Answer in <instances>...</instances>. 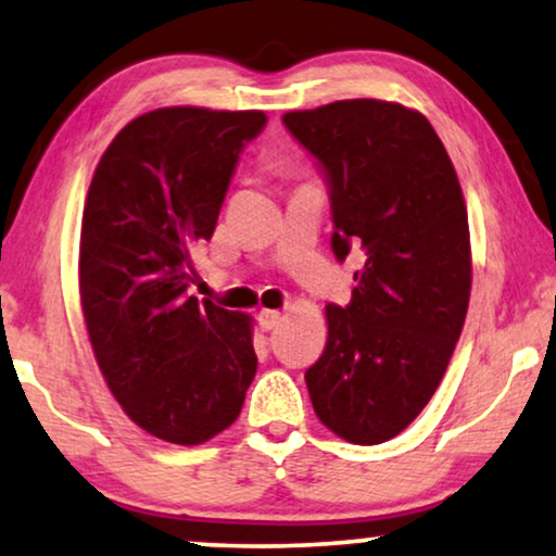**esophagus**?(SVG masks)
Returning a JSON list of instances; mask_svg holds the SVG:
<instances>
[{
	"label": "esophagus",
	"mask_w": 556,
	"mask_h": 556,
	"mask_svg": "<svg viewBox=\"0 0 556 556\" xmlns=\"http://www.w3.org/2000/svg\"><path fill=\"white\" fill-rule=\"evenodd\" d=\"M280 321H283V314H280V311L263 308L261 314H257V324H261L263 331H273Z\"/></svg>",
	"instance_id": "esophagus-1"
}]
</instances>
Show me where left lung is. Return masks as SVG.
Wrapping results in <instances>:
<instances>
[{"instance_id": "8db88e82", "label": "left lung", "mask_w": 556, "mask_h": 556, "mask_svg": "<svg viewBox=\"0 0 556 556\" xmlns=\"http://www.w3.org/2000/svg\"><path fill=\"white\" fill-rule=\"evenodd\" d=\"M283 124L321 164L331 250H359L349 306H326L329 339L306 371L326 428L356 445L400 435L435 394L466 321L470 232L458 174L430 121L354 98Z\"/></svg>"}]
</instances>
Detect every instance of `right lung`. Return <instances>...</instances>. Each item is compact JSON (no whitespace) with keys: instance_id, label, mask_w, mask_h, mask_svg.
Here are the masks:
<instances>
[{"instance_id":"add662e5","label":"right lung","mask_w":556,"mask_h":556,"mask_svg":"<svg viewBox=\"0 0 556 556\" xmlns=\"http://www.w3.org/2000/svg\"><path fill=\"white\" fill-rule=\"evenodd\" d=\"M263 111L156 109L105 149L80 227V306L105 384L131 420L200 445L238 420L257 369L253 318L187 295Z\"/></svg>"}]
</instances>
